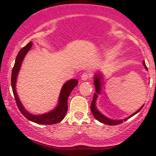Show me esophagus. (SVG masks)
<instances>
[{
    "label": "esophagus",
    "instance_id": "1",
    "mask_svg": "<svg viewBox=\"0 0 156 156\" xmlns=\"http://www.w3.org/2000/svg\"><path fill=\"white\" fill-rule=\"evenodd\" d=\"M92 74L90 72H85L81 75V79L83 80L89 79L90 78H92Z\"/></svg>",
    "mask_w": 156,
    "mask_h": 156
}]
</instances>
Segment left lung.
<instances>
[{
    "label": "left lung",
    "mask_w": 156,
    "mask_h": 156,
    "mask_svg": "<svg viewBox=\"0 0 156 156\" xmlns=\"http://www.w3.org/2000/svg\"><path fill=\"white\" fill-rule=\"evenodd\" d=\"M143 64H144V67H145V68L147 69L146 64H145V63H144V62H143ZM101 79V76H96L95 77H94V87H95V89H96V92L94 94V98H93V100L92 101V103H91V107H90L93 116H94V117H95L98 121H100L101 122L104 123V124H106L108 125H118V124H121V123H122V120H114V119H108V118L105 117L104 115H103V114H102L96 108V107H95L96 99H97V98H98V94H99V93L101 92V81H100ZM143 106H144V105H143ZM143 106L141 107V108H139L136 112L134 113V114H132L131 116H130L128 118L124 119V121H126L127 119H129L130 117H133V115H135L136 114H137V113L143 108Z\"/></svg>",
    "instance_id": "obj_1"
}]
</instances>
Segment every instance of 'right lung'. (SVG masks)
I'll list each match as a JSON object with an SVG mask.
<instances>
[{"label": "right lung", "mask_w": 156, "mask_h": 156, "mask_svg": "<svg viewBox=\"0 0 156 156\" xmlns=\"http://www.w3.org/2000/svg\"><path fill=\"white\" fill-rule=\"evenodd\" d=\"M32 46L31 42H29L20 51H19L18 54L15 59V63L14 65L13 69H12V91H13L14 96H15L16 103H17V107H18L20 112L23 114L24 117H26L28 120L34 122L38 123V124L42 125H53L56 124L59 122L64 119L66 115V113L67 112V99L70 92L75 87H76L77 84L78 83V81L76 79H72L68 80L64 84L62 87V90H61L60 96H59V102H58V106L55 108L54 110L51 111V112L48 114H42V115H34V114H30L28 112L24 107L23 106L22 103L20 101V99L17 94V92L15 89V84L16 80H17V77L18 72L20 68L21 64H22L23 58L28 51H29L30 48Z\"/></svg>", "instance_id": "right-lung-1"}]
</instances>
